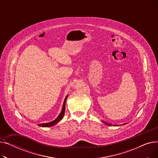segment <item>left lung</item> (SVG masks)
<instances>
[{
	"mask_svg": "<svg viewBox=\"0 0 158 158\" xmlns=\"http://www.w3.org/2000/svg\"><path fill=\"white\" fill-rule=\"evenodd\" d=\"M104 122V123H105L106 124H107V126H112V125H111V124H110V123H106V122ZM125 124H126V123H124V124H123V125H125ZM114 126H117V125H114Z\"/></svg>",
	"mask_w": 158,
	"mask_h": 158,
	"instance_id": "8db88e82",
	"label": "left lung"
}]
</instances>
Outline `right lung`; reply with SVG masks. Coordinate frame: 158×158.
I'll use <instances>...</instances> for the list:
<instances>
[{
	"mask_svg": "<svg viewBox=\"0 0 158 158\" xmlns=\"http://www.w3.org/2000/svg\"><path fill=\"white\" fill-rule=\"evenodd\" d=\"M68 97V95L66 96L65 98H64V102H63V108H62V110L60 113V114L58 115V117L54 120H53L52 122H48V123H40V124H38V126L40 127H51V126H53L54 125H56V123H57L58 122H59L63 117V116L64 114V111H65V103H66V98H67Z\"/></svg>",
	"mask_w": 158,
	"mask_h": 158,
	"instance_id": "add662e5",
	"label": "right lung"
}]
</instances>
